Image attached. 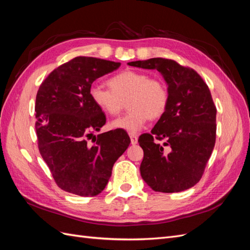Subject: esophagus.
<instances>
[{
    "instance_id": "34e87169",
    "label": "esophagus",
    "mask_w": 250,
    "mask_h": 250,
    "mask_svg": "<svg viewBox=\"0 0 250 250\" xmlns=\"http://www.w3.org/2000/svg\"><path fill=\"white\" fill-rule=\"evenodd\" d=\"M129 137H130V142H131L132 145H135V144L138 143V135H135L133 133H130Z\"/></svg>"
}]
</instances>
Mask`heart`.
<instances>
[{"mask_svg":"<svg viewBox=\"0 0 250 250\" xmlns=\"http://www.w3.org/2000/svg\"><path fill=\"white\" fill-rule=\"evenodd\" d=\"M110 88L99 83L90 85L88 94L92 102L104 115L113 117L122 110L127 100L129 108L125 116L111 122L115 129L137 133L145 126L148 119L161 118L169 104V90L158 78L139 71H124L108 79Z\"/></svg>","mask_w":250,"mask_h":250,"instance_id":"1","label":"heart"}]
</instances>
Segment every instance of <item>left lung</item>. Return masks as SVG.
<instances>
[{"label": "left lung", "mask_w": 250, "mask_h": 250, "mask_svg": "<svg viewBox=\"0 0 250 250\" xmlns=\"http://www.w3.org/2000/svg\"><path fill=\"white\" fill-rule=\"evenodd\" d=\"M128 64L157 70L169 90L167 110L151 133L139 139L142 178L155 192L188 190L202 177L216 142L217 109L209 88L197 72L175 60L151 58Z\"/></svg>", "instance_id": "1"}]
</instances>
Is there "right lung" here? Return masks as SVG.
I'll list each match as a JSON object with an SVG mask.
<instances>
[{
  "label": "right lung",
  "instance_id": "obj_1",
  "mask_svg": "<svg viewBox=\"0 0 250 250\" xmlns=\"http://www.w3.org/2000/svg\"><path fill=\"white\" fill-rule=\"evenodd\" d=\"M120 65L78 56L51 72L39 88L35 129L40 153L56 185L65 192L84 197L100 194L113 164L129 146L130 139L122 131L94 135L106 118L88 94L96 79Z\"/></svg>",
  "mask_w": 250,
  "mask_h": 250
}]
</instances>
